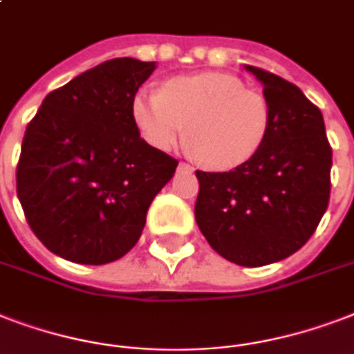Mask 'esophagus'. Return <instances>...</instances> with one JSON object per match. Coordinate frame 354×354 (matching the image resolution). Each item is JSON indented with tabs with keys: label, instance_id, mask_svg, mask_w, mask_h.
<instances>
[{
	"label": "esophagus",
	"instance_id": "esophagus-1",
	"mask_svg": "<svg viewBox=\"0 0 354 354\" xmlns=\"http://www.w3.org/2000/svg\"><path fill=\"white\" fill-rule=\"evenodd\" d=\"M178 169H180V171H185V172H193V167L187 165V163H183V161H180V165H178Z\"/></svg>",
	"mask_w": 354,
	"mask_h": 354
}]
</instances>
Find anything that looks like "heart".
Instances as JSON below:
<instances>
[{
    "label": "heart",
    "instance_id": "1",
    "mask_svg": "<svg viewBox=\"0 0 354 354\" xmlns=\"http://www.w3.org/2000/svg\"><path fill=\"white\" fill-rule=\"evenodd\" d=\"M131 111L148 145L171 150L187 135L196 159L212 171L245 165L260 152L271 128L266 96L223 72L178 75L161 91L141 88Z\"/></svg>",
    "mask_w": 354,
    "mask_h": 354
}]
</instances>
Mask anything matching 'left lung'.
Listing matches in <instances>:
<instances>
[{
  "instance_id": "8db88e82",
  "label": "left lung",
  "mask_w": 354,
  "mask_h": 354,
  "mask_svg": "<svg viewBox=\"0 0 354 354\" xmlns=\"http://www.w3.org/2000/svg\"><path fill=\"white\" fill-rule=\"evenodd\" d=\"M263 85L271 128L254 158L230 172L196 171V225L228 261L260 267L291 256L327 212L333 150L323 115L303 91L245 64Z\"/></svg>"
}]
</instances>
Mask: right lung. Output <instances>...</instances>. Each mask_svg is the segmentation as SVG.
<instances>
[{
	"instance_id": "add662e5",
	"label": "right lung",
	"mask_w": 354,
	"mask_h": 354,
	"mask_svg": "<svg viewBox=\"0 0 354 354\" xmlns=\"http://www.w3.org/2000/svg\"><path fill=\"white\" fill-rule=\"evenodd\" d=\"M156 63L120 57L44 98L16 169L26 219L46 249L102 266L139 241L147 212L178 161L141 139L133 98Z\"/></svg>"
}]
</instances>
